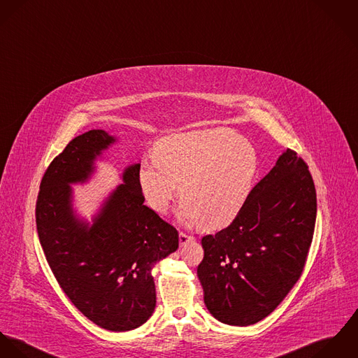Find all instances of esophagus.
Listing matches in <instances>:
<instances>
[{
    "instance_id": "esophagus-1",
    "label": "esophagus",
    "mask_w": 358,
    "mask_h": 358,
    "mask_svg": "<svg viewBox=\"0 0 358 358\" xmlns=\"http://www.w3.org/2000/svg\"><path fill=\"white\" fill-rule=\"evenodd\" d=\"M178 238H180V244H181V245H184V244H187V243L195 240V238H194L192 235H187V234H184V232H180Z\"/></svg>"
}]
</instances>
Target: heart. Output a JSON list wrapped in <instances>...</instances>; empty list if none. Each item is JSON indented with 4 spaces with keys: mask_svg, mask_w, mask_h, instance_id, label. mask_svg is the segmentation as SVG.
<instances>
[{
    "mask_svg": "<svg viewBox=\"0 0 358 358\" xmlns=\"http://www.w3.org/2000/svg\"><path fill=\"white\" fill-rule=\"evenodd\" d=\"M257 173L258 155L248 140L228 129H203L162 138L155 158L141 160L137 177L154 211H169L180 184L178 220L215 229L238 217Z\"/></svg>",
    "mask_w": 358,
    "mask_h": 358,
    "instance_id": "heart-1",
    "label": "heart"
}]
</instances>
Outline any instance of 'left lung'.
Wrapping results in <instances>:
<instances>
[{
  "label": "left lung",
  "mask_w": 358,
  "mask_h": 358,
  "mask_svg": "<svg viewBox=\"0 0 358 358\" xmlns=\"http://www.w3.org/2000/svg\"><path fill=\"white\" fill-rule=\"evenodd\" d=\"M316 213L308 164L287 148L232 224L201 238L198 278L208 312L236 327L269 316L303 272Z\"/></svg>",
  "instance_id": "1"
}]
</instances>
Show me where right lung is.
<instances>
[{"instance_id": "right-lung-1", "label": "right lung", "mask_w": 358, "mask_h": 358, "mask_svg": "<svg viewBox=\"0 0 358 358\" xmlns=\"http://www.w3.org/2000/svg\"><path fill=\"white\" fill-rule=\"evenodd\" d=\"M113 143L107 131L89 130L67 144L42 177L36 222L46 261L69 299L96 325L123 332L152 316L151 271L178 248V232L144 204L140 163L124 169L123 184L92 225L77 218L70 185L90 178L94 159Z\"/></svg>"}]
</instances>
